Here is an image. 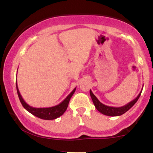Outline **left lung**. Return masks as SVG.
I'll return each instance as SVG.
<instances>
[{"mask_svg":"<svg viewBox=\"0 0 153 153\" xmlns=\"http://www.w3.org/2000/svg\"><path fill=\"white\" fill-rule=\"evenodd\" d=\"M142 91H140V93L139 94L138 96H137L134 100H132V101H130V102L128 103L127 104L124 105V106H121V107L108 106H106V105L103 104L102 103L100 102L99 99L96 97V96L93 94V92L91 90H90V95L95 107H96V109L99 111V112H101V114H103L106 115V116H110V117H117V116H121L124 114L125 112H127L128 110L130 109L131 107L134 106L135 103L137 101L139 98H140V95H141Z\"/></svg>","mask_w":153,"mask_h":153,"instance_id":"left-lung-1","label":"left lung"}]
</instances>
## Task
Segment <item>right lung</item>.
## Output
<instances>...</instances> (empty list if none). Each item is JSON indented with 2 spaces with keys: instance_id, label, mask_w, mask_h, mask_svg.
Here are the masks:
<instances>
[{
  "instance_id": "right-lung-1",
  "label": "right lung",
  "mask_w": 153,
  "mask_h": 153,
  "mask_svg": "<svg viewBox=\"0 0 153 153\" xmlns=\"http://www.w3.org/2000/svg\"><path fill=\"white\" fill-rule=\"evenodd\" d=\"M16 84L17 94H18L19 100H20L24 108L26 111H28L29 113H31V114L34 115L35 117L42 119H45V120H52V119H55L58 118L60 116H62L66 111L67 108H68L70 100H71L72 96L74 94L75 89H76V88H75L73 91L67 96L65 99L63 100L62 102L56 105V106L47 107V108H34V107L29 106L23 99L22 95L20 94V92H19L18 85H17V80L16 82Z\"/></svg>"
}]
</instances>
